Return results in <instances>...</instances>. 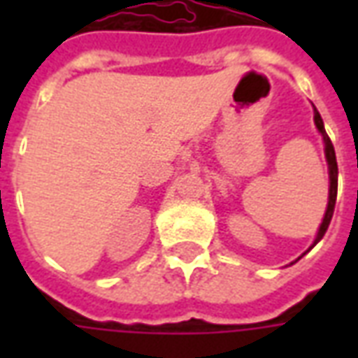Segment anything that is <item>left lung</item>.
Listing matches in <instances>:
<instances>
[{"instance_id": "obj_1", "label": "left lung", "mask_w": 358, "mask_h": 358, "mask_svg": "<svg viewBox=\"0 0 358 358\" xmlns=\"http://www.w3.org/2000/svg\"><path fill=\"white\" fill-rule=\"evenodd\" d=\"M315 124L318 128V132L322 134L324 138V145H326V159H328V169H330V199H328V209H326V215H324L322 224H320V230L316 234L315 243L322 240V236L328 230L330 226L331 215H334V209H336V197H338V161H336V151H334V145H331V140L328 138V134L324 130V122L322 117L318 115V110L315 107ZM313 243V245H315Z\"/></svg>"}]
</instances>
